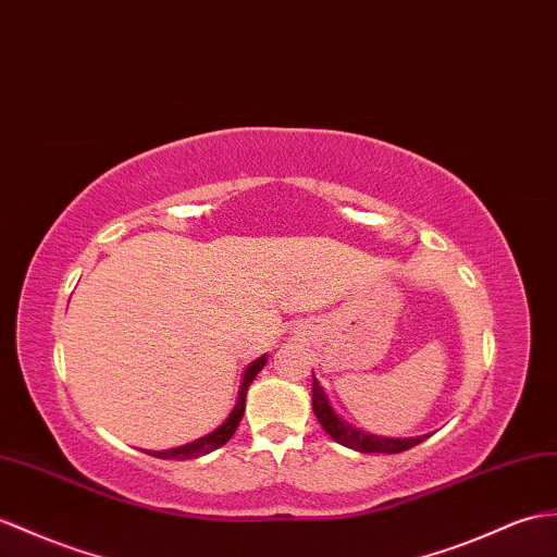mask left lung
Returning <instances> with one entry per match:
<instances>
[{
	"label": "left lung",
	"instance_id": "obj_1",
	"mask_svg": "<svg viewBox=\"0 0 557 557\" xmlns=\"http://www.w3.org/2000/svg\"><path fill=\"white\" fill-rule=\"evenodd\" d=\"M310 392H313V412L318 422L322 424V430H325L334 442H339L342 446H348L354 450H360V454H400V450L418 446L426 436H430L426 434V436H412V438H386L377 434H366L334 412L325 389H322L315 377H313V389Z\"/></svg>",
	"mask_w": 557,
	"mask_h": 557
}]
</instances>
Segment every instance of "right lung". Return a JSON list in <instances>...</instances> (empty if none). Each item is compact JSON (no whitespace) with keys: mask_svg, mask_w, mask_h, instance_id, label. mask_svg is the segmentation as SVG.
Returning a JSON list of instances; mask_svg holds the SVG:
<instances>
[{"mask_svg":"<svg viewBox=\"0 0 557 557\" xmlns=\"http://www.w3.org/2000/svg\"><path fill=\"white\" fill-rule=\"evenodd\" d=\"M265 363H268V356H261V358H256L247 370H244L237 404H235V408H232L227 420H225L223 424H220L218 430H213L211 434H206V436L197 438V442H189V444H185V446L168 448V450H147V454L153 456V458H163V460H189V458H199V456L211 454V450H215V448H220L223 444H227L230 438H232V434L237 432V426H239L242 416H244V408H247V389L251 386L256 374L263 370Z\"/></svg>","mask_w":557,"mask_h":557,"instance_id":"add662e5","label":"right lung"}]
</instances>
